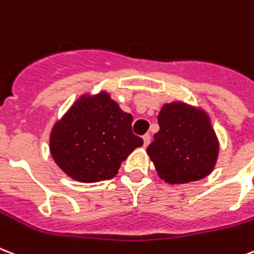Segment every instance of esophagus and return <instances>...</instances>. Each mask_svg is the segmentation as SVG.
<instances>
[{
	"instance_id": "1",
	"label": "esophagus",
	"mask_w": 254,
	"mask_h": 254,
	"mask_svg": "<svg viewBox=\"0 0 254 254\" xmlns=\"http://www.w3.org/2000/svg\"><path fill=\"white\" fill-rule=\"evenodd\" d=\"M143 146H145V147H147L148 146V143H150V141H151V135H150V134H145V135H143Z\"/></svg>"
}]
</instances>
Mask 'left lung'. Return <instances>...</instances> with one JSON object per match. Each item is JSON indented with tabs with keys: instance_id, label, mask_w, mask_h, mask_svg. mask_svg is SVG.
I'll return each instance as SVG.
<instances>
[{
	"instance_id": "obj_1",
	"label": "left lung",
	"mask_w": 254,
	"mask_h": 254,
	"mask_svg": "<svg viewBox=\"0 0 254 254\" xmlns=\"http://www.w3.org/2000/svg\"><path fill=\"white\" fill-rule=\"evenodd\" d=\"M158 123L160 129L146 152L162 180L187 184L213 172L220 145L205 109L174 100L163 104Z\"/></svg>"
}]
</instances>
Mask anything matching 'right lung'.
<instances>
[{
  "instance_id": "right-lung-1",
  "label": "right lung",
  "mask_w": 254,
  "mask_h": 254,
  "mask_svg": "<svg viewBox=\"0 0 254 254\" xmlns=\"http://www.w3.org/2000/svg\"><path fill=\"white\" fill-rule=\"evenodd\" d=\"M133 116L102 90L80 95L49 134V151L64 174L79 183L112 179L134 148L143 145L131 131Z\"/></svg>"
}]
</instances>
